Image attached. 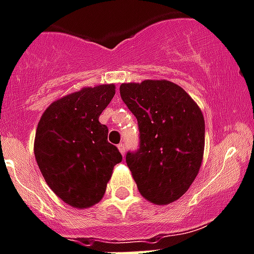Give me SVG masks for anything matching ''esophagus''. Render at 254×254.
I'll return each instance as SVG.
<instances>
[{"label":"esophagus","instance_id":"obj_1","mask_svg":"<svg viewBox=\"0 0 254 254\" xmlns=\"http://www.w3.org/2000/svg\"><path fill=\"white\" fill-rule=\"evenodd\" d=\"M118 149H120V152L122 153V156H123V154H125V152H126V144L125 143H120V144H118Z\"/></svg>","mask_w":254,"mask_h":254}]
</instances>
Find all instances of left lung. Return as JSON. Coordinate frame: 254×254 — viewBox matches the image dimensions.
I'll list each match as a JSON object with an SVG mask.
<instances>
[{
  "instance_id": "obj_1",
  "label": "left lung",
  "mask_w": 254,
  "mask_h": 254,
  "mask_svg": "<svg viewBox=\"0 0 254 254\" xmlns=\"http://www.w3.org/2000/svg\"><path fill=\"white\" fill-rule=\"evenodd\" d=\"M121 98L137 118L139 148L126 162L139 193L156 204L182 197L201 167L204 118L185 89L170 81L122 83Z\"/></svg>"
}]
</instances>
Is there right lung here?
<instances>
[{
	"instance_id": "1",
	"label": "right lung",
	"mask_w": 254,
	"mask_h": 254,
	"mask_svg": "<svg viewBox=\"0 0 254 254\" xmlns=\"http://www.w3.org/2000/svg\"><path fill=\"white\" fill-rule=\"evenodd\" d=\"M115 84L86 87L53 102L41 117L35 157L43 178L62 201L87 208L101 201L113 167L122 161L98 117L115 96Z\"/></svg>"
}]
</instances>
